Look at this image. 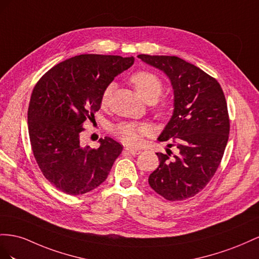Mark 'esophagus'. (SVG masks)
Here are the masks:
<instances>
[{
    "label": "esophagus",
    "instance_id": "obj_1",
    "mask_svg": "<svg viewBox=\"0 0 259 259\" xmlns=\"http://www.w3.org/2000/svg\"><path fill=\"white\" fill-rule=\"evenodd\" d=\"M124 151L128 152L132 155H138L141 153V150H137V149H132V147H124Z\"/></svg>",
    "mask_w": 259,
    "mask_h": 259
}]
</instances>
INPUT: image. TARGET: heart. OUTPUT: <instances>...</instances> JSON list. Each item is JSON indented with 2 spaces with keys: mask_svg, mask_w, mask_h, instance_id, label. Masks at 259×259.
<instances>
[{
  "mask_svg": "<svg viewBox=\"0 0 259 259\" xmlns=\"http://www.w3.org/2000/svg\"><path fill=\"white\" fill-rule=\"evenodd\" d=\"M130 82L134 84L137 92L145 102H155L162 91L161 80L151 71L140 70L135 72L130 77ZM113 85H107L101 95V104L103 106L107 105L110 94H112ZM166 107L165 103H162L160 108ZM149 128L147 125L136 122H123L116 125L114 128V134L119 138L121 141L128 145H139L142 142L143 137L147 134Z\"/></svg>",
  "mask_w": 259,
  "mask_h": 259,
  "instance_id": "b5f03b06",
  "label": "heart"
}]
</instances>
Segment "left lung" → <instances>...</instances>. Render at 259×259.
<instances>
[{
    "instance_id": "left-lung-1",
    "label": "left lung",
    "mask_w": 259,
    "mask_h": 259,
    "mask_svg": "<svg viewBox=\"0 0 259 259\" xmlns=\"http://www.w3.org/2000/svg\"><path fill=\"white\" fill-rule=\"evenodd\" d=\"M138 57L164 72L174 90L172 116L157 140L174 139L178 153H156L159 166L149 183L168 201H183L206 187L224 156L230 131L225 94L216 79L179 57Z\"/></svg>"
}]
</instances>
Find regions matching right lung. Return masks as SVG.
Masks as SVG:
<instances>
[{
    "label": "right lung",
    "instance_id": "right-lung-1",
    "mask_svg": "<svg viewBox=\"0 0 259 259\" xmlns=\"http://www.w3.org/2000/svg\"><path fill=\"white\" fill-rule=\"evenodd\" d=\"M135 57L82 54L51 68L35 84L28 108L31 149L43 176L69 195L104 182L122 146L109 137L99 149L80 143L83 123L101 108V95Z\"/></svg>",
    "mask_w": 259,
    "mask_h": 259
}]
</instances>
